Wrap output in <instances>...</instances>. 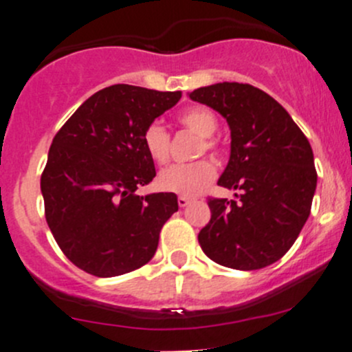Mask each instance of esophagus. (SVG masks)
<instances>
[{"mask_svg":"<svg viewBox=\"0 0 352 352\" xmlns=\"http://www.w3.org/2000/svg\"><path fill=\"white\" fill-rule=\"evenodd\" d=\"M190 201H192V199H190L189 196H179V197H177V203H179L180 208H186L187 204L190 203Z\"/></svg>","mask_w":352,"mask_h":352,"instance_id":"34e87169","label":"esophagus"}]
</instances>
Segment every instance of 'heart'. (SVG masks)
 I'll use <instances>...</instances> for the list:
<instances>
[{"label":"heart","mask_w":352,"mask_h":352,"mask_svg":"<svg viewBox=\"0 0 352 352\" xmlns=\"http://www.w3.org/2000/svg\"><path fill=\"white\" fill-rule=\"evenodd\" d=\"M182 127L189 129L201 138L197 155L217 153L218 142L211 135L218 129V118L210 108L189 107L177 117ZM142 144L146 153L155 163H165L170 156V134L160 122H151L142 132ZM217 177V168L210 160H199L194 163H177L162 170L156 184L162 190L175 192L180 196H196L206 189Z\"/></svg>","instance_id":"1"}]
</instances>
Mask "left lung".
Here are the masks:
<instances>
[{
	"instance_id": "8db88e82",
	"label": "left lung",
	"mask_w": 352,
	"mask_h": 352,
	"mask_svg": "<svg viewBox=\"0 0 352 352\" xmlns=\"http://www.w3.org/2000/svg\"><path fill=\"white\" fill-rule=\"evenodd\" d=\"M189 96L227 118L230 160L218 186L241 190L237 201L208 199L201 249L234 270L268 267L291 249L311 211L316 168L309 141L285 108L254 85L220 82Z\"/></svg>"
}]
</instances>
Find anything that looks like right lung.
I'll list each match as a JSON object with an SVG mask.
<instances>
[{"label": "right lung", "mask_w": 352, "mask_h": 352, "mask_svg": "<svg viewBox=\"0 0 352 352\" xmlns=\"http://www.w3.org/2000/svg\"><path fill=\"white\" fill-rule=\"evenodd\" d=\"M180 96L110 85L85 100L54 135L41 175L44 214L80 270L117 277L155 256L160 230L179 203L173 192L135 194L156 175L142 132Z\"/></svg>", "instance_id": "add662e5"}]
</instances>
